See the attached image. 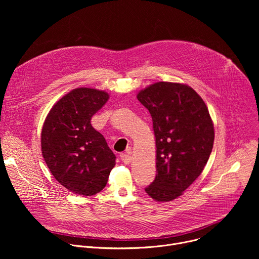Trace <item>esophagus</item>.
<instances>
[{"instance_id":"34e87169","label":"esophagus","mask_w":259,"mask_h":259,"mask_svg":"<svg viewBox=\"0 0 259 259\" xmlns=\"http://www.w3.org/2000/svg\"><path fill=\"white\" fill-rule=\"evenodd\" d=\"M120 158H121V160H122V162L124 164H129L131 162V160H132V157L130 155H128V154H122L120 156Z\"/></svg>"}]
</instances>
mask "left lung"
Listing matches in <instances>:
<instances>
[{"instance_id": "1", "label": "left lung", "mask_w": 259, "mask_h": 259, "mask_svg": "<svg viewBox=\"0 0 259 259\" xmlns=\"http://www.w3.org/2000/svg\"><path fill=\"white\" fill-rule=\"evenodd\" d=\"M153 119L157 174L145 188L158 202L181 196L202 173L212 152L214 127L201 96L190 86L158 82L137 94Z\"/></svg>"}]
</instances>
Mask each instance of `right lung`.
<instances>
[{
	"label": "right lung",
	"instance_id": "obj_1",
	"mask_svg": "<svg viewBox=\"0 0 259 259\" xmlns=\"http://www.w3.org/2000/svg\"><path fill=\"white\" fill-rule=\"evenodd\" d=\"M107 99L101 90L73 89L53 105L43 125V158L61 186L78 195L101 192L116 165L115 154L91 125Z\"/></svg>",
	"mask_w": 259,
	"mask_h": 259
}]
</instances>
